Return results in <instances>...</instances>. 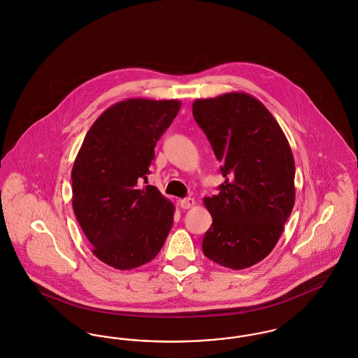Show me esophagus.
Listing matches in <instances>:
<instances>
[{
  "mask_svg": "<svg viewBox=\"0 0 358 358\" xmlns=\"http://www.w3.org/2000/svg\"><path fill=\"white\" fill-rule=\"evenodd\" d=\"M194 204H196V201H194V199H192V197L180 200V206H181L182 209H189V208H192Z\"/></svg>",
  "mask_w": 358,
  "mask_h": 358,
  "instance_id": "obj_1",
  "label": "esophagus"
}]
</instances>
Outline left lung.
<instances>
[{"mask_svg":"<svg viewBox=\"0 0 358 358\" xmlns=\"http://www.w3.org/2000/svg\"><path fill=\"white\" fill-rule=\"evenodd\" d=\"M193 117L225 177L220 192L203 200L213 220L203 252L222 267L248 268L270 255L295 203L289 141L266 106L245 92L196 99Z\"/></svg>","mask_w":358,"mask_h":358,"instance_id":"obj_1","label":"left lung"}]
</instances>
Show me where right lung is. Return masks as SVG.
Returning a JSON list of instances; mask_svg holds the SVG:
<instances>
[{"label":"right lung","mask_w":358,"mask_h":358,"mask_svg":"<svg viewBox=\"0 0 358 358\" xmlns=\"http://www.w3.org/2000/svg\"><path fill=\"white\" fill-rule=\"evenodd\" d=\"M181 102L133 98L94 122L71 171L73 213L92 254L117 270L153 260L169 235L174 205L148 180L157 141Z\"/></svg>","instance_id":"1"}]
</instances>
